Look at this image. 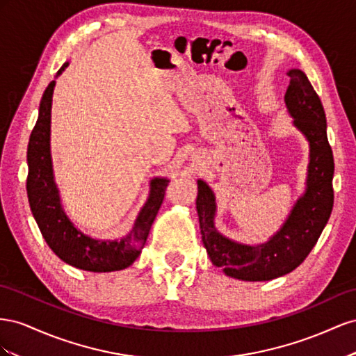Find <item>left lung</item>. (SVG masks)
Instances as JSON below:
<instances>
[{"label": "left lung", "mask_w": 356, "mask_h": 356, "mask_svg": "<svg viewBox=\"0 0 356 356\" xmlns=\"http://www.w3.org/2000/svg\"><path fill=\"white\" fill-rule=\"evenodd\" d=\"M285 103L296 125L310 143L307 189L293 206L285 225L266 245L246 246L216 231V202L206 181L198 180L197 211L204 248L211 262L227 276L261 282L296 270L316 245L334 204V158L327 137L321 98L301 70H291Z\"/></svg>", "instance_id": "left-lung-1"}]
</instances>
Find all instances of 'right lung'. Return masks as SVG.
<instances>
[{
  "mask_svg": "<svg viewBox=\"0 0 356 356\" xmlns=\"http://www.w3.org/2000/svg\"><path fill=\"white\" fill-rule=\"evenodd\" d=\"M68 65L65 63L58 74ZM55 80L50 82L40 101L38 119L28 143L26 194L29 207L47 246L64 262L76 268L106 273L124 270L133 264L143 249L152 223L162 204L168 186L167 179L150 181L149 200L129 234L122 240H95L74 228L60 207L58 189L54 181L50 159V107H52Z\"/></svg>",
  "mask_w": 356,
  "mask_h": 356,
  "instance_id": "right-lung-1",
  "label": "right lung"
}]
</instances>
